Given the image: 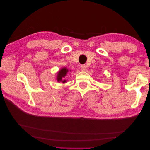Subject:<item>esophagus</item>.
<instances>
[{
	"instance_id": "esophagus-1",
	"label": "esophagus",
	"mask_w": 150,
	"mask_h": 150,
	"mask_svg": "<svg viewBox=\"0 0 150 150\" xmlns=\"http://www.w3.org/2000/svg\"><path fill=\"white\" fill-rule=\"evenodd\" d=\"M81 71H86V69H87V67H86V66L84 65V64L81 65Z\"/></svg>"
}]
</instances>
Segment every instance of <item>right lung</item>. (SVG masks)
<instances>
[{"mask_svg": "<svg viewBox=\"0 0 150 150\" xmlns=\"http://www.w3.org/2000/svg\"><path fill=\"white\" fill-rule=\"evenodd\" d=\"M68 72H69V69H67L66 67H62V69L59 70V71L57 72L56 78L58 82H61L62 83H65L66 82V80H65L64 78Z\"/></svg>", "mask_w": 150, "mask_h": 150, "instance_id": "1", "label": "right lung"}]
</instances>
